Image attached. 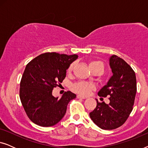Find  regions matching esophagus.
Wrapping results in <instances>:
<instances>
[{
    "label": "esophagus",
    "mask_w": 148,
    "mask_h": 148,
    "mask_svg": "<svg viewBox=\"0 0 148 148\" xmlns=\"http://www.w3.org/2000/svg\"><path fill=\"white\" fill-rule=\"evenodd\" d=\"M77 98L78 99H86V97L81 96V95H77Z\"/></svg>",
    "instance_id": "esophagus-1"
}]
</instances>
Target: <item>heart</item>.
I'll list each match as a JSON object with an SVG mask.
<instances>
[{
	"mask_svg": "<svg viewBox=\"0 0 148 148\" xmlns=\"http://www.w3.org/2000/svg\"><path fill=\"white\" fill-rule=\"evenodd\" d=\"M73 67V64H71L69 66L67 69L68 73H71ZM90 67L91 70L93 71L95 69L99 68L101 70L104 71V66L103 64L100 61H93L90 63ZM71 89L73 91L81 95H84V96H87V95L90 94L92 90L95 89V86L92 84H89V83L84 82H79L75 84H73L71 86Z\"/></svg>",
	"mask_w": 148,
	"mask_h": 148,
	"instance_id": "b5f03b06",
	"label": "heart"
}]
</instances>
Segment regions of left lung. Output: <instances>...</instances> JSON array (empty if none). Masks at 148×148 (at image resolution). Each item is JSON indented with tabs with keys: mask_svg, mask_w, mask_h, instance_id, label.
<instances>
[{
	"mask_svg": "<svg viewBox=\"0 0 148 148\" xmlns=\"http://www.w3.org/2000/svg\"><path fill=\"white\" fill-rule=\"evenodd\" d=\"M113 75L98 92L100 97H109L110 103L97 101L90 116L100 128L112 130L125 123L133 108L137 92L136 77L131 66L123 58L113 55L110 58Z\"/></svg>",
	"mask_w": 148,
	"mask_h": 148,
	"instance_id": "1",
	"label": "left lung"
}]
</instances>
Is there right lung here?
Instances as JSON below:
<instances>
[{
  "mask_svg": "<svg viewBox=\"0 0 148 148\" xmlns=\"http://www.w3.org/2000/svg\"><path fill=\"white\" fill-rule=\"evenodd\" d=\"M77 57V54L46 52L26 65L20 82L19 97L26 114L34 123L51 127L64 116L68 104L76 95L68 91L59 99L52 92L64 80L66 69Z\"/></svg>",
  "mask_w": 148,
  "mask_h": 148,
  "instance_id": "1",
  "label": "right lung"
}]
</instances>
